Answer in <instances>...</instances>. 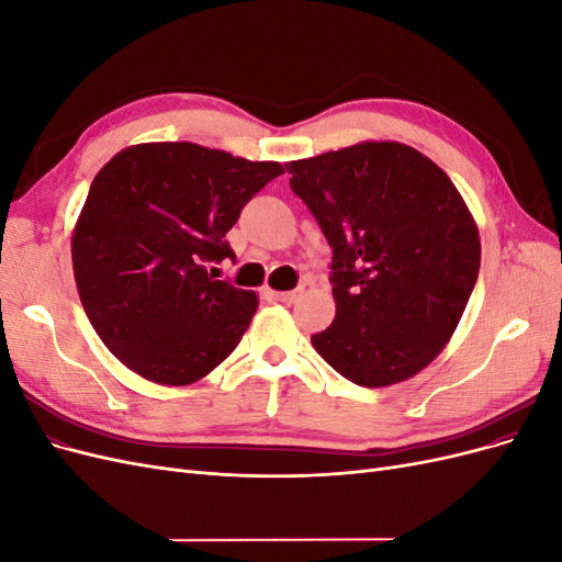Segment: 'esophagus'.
I'll use <instances>...</instances> for the list:
<instances>
[{
	"label": "esophagus",
	"instance_id": "1",
	"mask_svg": "<svg viewBox=\"0 0 562 562\" xmlns=\"http://www.w3.org/2000/svg\"><path fill=\"white\" fill-rule=\"evenodd\" d=\"M302 293H304V288L297 285V288H293V291H285V293H281V291H269V297L277 300V302L293 304V302H297V300L302 297Z\"/></svg>",
	"mask_w": 562,
	"mask_h": 562
}]
</instances>
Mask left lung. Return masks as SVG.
<instances>
[{
  "label": "left lung",
  "instance_id": "obj_1",
  "mask_svg": "<svg viewBox=\"0 0 562 562\" xmlns=\"http://www.w3.org/2000/svg\"><path fill=\"white\" fill-rule=\"evenodd\" d=\"M333 248L337 304L314 349L359 386L417 375L443 351L481 269L479 227L440 168L403 143L285 164Z\"/></svg>",
  "mask_w": 562,
  "mask_h": 562
}]
</instances>
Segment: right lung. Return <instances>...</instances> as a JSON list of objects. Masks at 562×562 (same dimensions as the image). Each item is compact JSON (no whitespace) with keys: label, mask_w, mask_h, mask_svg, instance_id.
I'll list each match as a JSON object with an SVG mask.
<instances>
[{"label":"right lung","mask_w":562,"mask_h":562,"mask_svg":"<svg viewBox=\"0 0 562 562\" xmlns=\"http://www.w3.org/2000/svg\"><path fill=\"white\" fill-rule=\"evenodd\" d=\"M279 161L194 143H145L93 178L72 234L79 300L105 347L140 378L192 384L241 342L258 295L209 274L225 234Z\"/></svg>","instance_id":"obj_1"}]
</instances>
